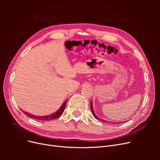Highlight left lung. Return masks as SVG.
Segmentation results:
<instances>
[{
  "label": "left lung",
  "mask_w": 160,
  "mask_h": 160,
  "mask_svg": "<svg viewBox=\"0 0 160 160\" xmlns=\"http://www.w3.org/2000/svg\"><path fill=\"white\" fill-rule=\"evenodd\" d=\"M90 106H91V111H92V113H93V116L95 117V118H96V119H99V120H100V121H102V122H108V121H105V120H103V119H100L99 118H98V116H97L96 115H95V112H94V110H93V103H92V101H91V104H90ZM125 123V122H124ZM119 123V122L118 123H116V122H114V123Z\"/></svg>",
  "instance_id": "left-lung-1"
}]
</instances>
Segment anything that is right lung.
Segmentation results:
<instances>
[{"label": "right lung", "instance_id": "1", "mask_svg": "<svg viewBox=\"0 0 160 160\" xmlns=\"http://www.w3.org/2000/svg\"><path fill=\"white\" fill-rule=\"evenodd\" d=\"M67 101L66 100L65 102L62 104V105L60 107V108L58 109L56 112H55L54 113H52L51 115H45V116H37V115H32L29 113H27L26 111H22V112L25 113L28 117H29L30 118H32L35 119L37 120H42V121H50L52 119H55L57 118H58L59 116L62 113L64 110H65V105L67 103Z\"/></svg>", "mask_w": 160, "mask_h": 160}]
</instances>
